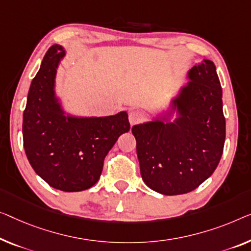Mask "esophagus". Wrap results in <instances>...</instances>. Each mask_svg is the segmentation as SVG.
I'll use <instances>...</instances> for the list:
<instances>
[{"label":"esophagus","mask_w":251,"mask_h":251,"mask_svg":"<svg viewBox=\"0 0 251 251\" xmlns=\"http://www.w3.org/2000/svg\"><path fill=\"white\" fill-rule=\"evenodd\" d=\"M128 119H129L130 125H135V124H137V123H140L142 119H143V116L138 113V111L130 110L128 114Z\"/></svg>","instance_id":"esophagus-1"}]
</instances>
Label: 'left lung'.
I'll list each match as a JSON object with an SVG mask.
<instances>
[{
  "label": "left lung",
  "instance_id": "1",
  "mask_svg": "<svg viewBox=\"0 0 251 251\" xmlns=\"http://www.w3.org/2000/svg\"><path fill=\"white\" fill-rule=\"evenodd\" d=\"M188 77L170 111L132 127L142 179L163 195L196 189L214 173L223 153L226 118L214 63L204 59ZM175 110L178 117L169 122Z\"/></svg>",
  "mask_w": 251,
  "mask_h": 251
}]
</instances>
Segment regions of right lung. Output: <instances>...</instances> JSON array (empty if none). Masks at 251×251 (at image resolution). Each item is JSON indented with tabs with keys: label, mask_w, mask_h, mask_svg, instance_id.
Returning <instances> with one entry per match:
<instances>
[{
	"label": "right lung",
	"mask_w": 251,
	"mask_h": 251,
	"mask_svg": "<svg viewBox=\"0 0 251 251\" xmlns=\"http://www.w3.org/2000/svg\"><path fill=\"white\" fill-rule=\"evenodd\" d=\"M64 55L62 46L53 45L31 82L24 111V147L32 169L48 185L81 192L99 180L104 158L130 125L126 111L107 117L64 115L54 90Z\"/></svg>",
	"instance_id": "right-lung-1"
}]
</instances>
